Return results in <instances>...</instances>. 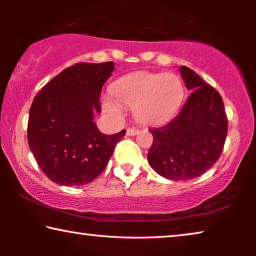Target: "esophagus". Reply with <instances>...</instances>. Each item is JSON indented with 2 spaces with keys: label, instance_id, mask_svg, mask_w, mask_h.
<instances>
[{
  "label": "esophagus",
  "instance_id": "34e87169",
  "mask_svg": "<svg viewBox=\"0 0 256 256\" xmlns=\"http://www.w3.org/2000/svg\"><path fill=\"white\" fill-rule=\"evenodd\" d=\"M138 132H140V130H138V129H136V128H128V129H127V135H128V136L138 135Z\"/></svg>",
  "mask_w": 256,
  "mask_h": 256
}]
</instances>
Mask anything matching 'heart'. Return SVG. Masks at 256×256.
Segmentation results:
<instances>
[{
	"label": "heart",
	"instance_id": "1",
	"mask_svg": "<svg viewBox=\"0 0 256 256\" xmlns=\"http://www.w3.org/2000/svg\"><path fill=\"white\" fill-rule=\"evenodd\" d=\"M110 92L118 104L132 108L138 124L146 126L172 118L185 96L183 82L172 73H132L118 79ZM104 110L110 114L118 113V107L112 101H106Z\"/></svg>",
	"mask_w": 256,
	"mask_h": 256
}]
</instances>
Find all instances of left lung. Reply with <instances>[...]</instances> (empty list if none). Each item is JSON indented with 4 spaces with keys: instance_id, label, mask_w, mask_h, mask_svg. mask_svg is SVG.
Returning <instances> with one entry per match:
<instances>
[{
    "instance_id": "8db88e82",
    "label": "left lung",
    "mask_w": 256,
    "mask_h": 256,
    "mask_svg": "<svg viewBox=\"0 0 256 256\" xmlns=\"http://www.w3.org/2000/svg\"><path fill=\"white\" fill-rule=\"evenodd\" d=\"M192 90L176 118L152 128L150 166L171 180H188L206 172L222 155L227 136V118L218 90L186 66L180 68Z\"/></svg>"
}]
</instances>
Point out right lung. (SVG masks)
<instances>
[{"mask_svg":"<svg viewBox=\"0 0 256 256\" xmlns=\"http://www.w3.org/2000/svg\"><path fill=\"white\" fill-rule=\"evenodd\" d=\"M113 62H79L48 82L31 104L28 143L42 171L54 183L78 186L99 176L126 130L104 135L94 122L100 93Z\"/></svg>","mask_w":256,"mask_h":256,"instance_id":"obj_1","label":"right lung"}]
</instances>
